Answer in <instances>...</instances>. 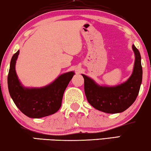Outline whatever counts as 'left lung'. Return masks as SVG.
I'll return each mask as SVG.
<instances>
[{"mask_svg": "<svg viewBox=\"0 0 151 151\" xmlns=\"http://www.w3.org/2000/svg\"><path fill=\"white\" fill-rule=\"evenodd\" d=\"M132 49L135 54L134 69L130 77L121 84L112 86L99 85L92 78L82 74L84 79L85 95L93 108L106 113H121L135 101L142 81V67L140 53L134 44Z\"/></svg>", "mask_w": 151, "mask_h": 151, "instance_id": "8db88e82", "label": "left lung"}]
</instances>
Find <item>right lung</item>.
Segmentation results:
<instances>
[{"mask_svg":"<svg viewBox=\"0 0 151 151\" xmlns=\"http://www.w3.org/2000/svg\"><path fill=\"white\" fill-rule=\"evenodd\" d=\"M19 53L17 50L12 56L7 78L9 92L13 101L29 118L39 119L56 113L60 108L63 94L75 74L74 71L61 74L47 86L28 88L22 84L16 71Z\"/></svg>","mask_w":151,"mask_h":151,"instance_id":"obj_1","label":"right lung"}]
</instances>
